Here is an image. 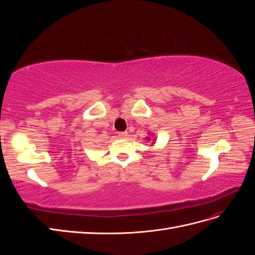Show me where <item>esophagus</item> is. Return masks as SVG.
Segmentation results:
<instances>
[{"mask_svg":"<svg viewBox=\"0 0 255 255\" xmlns=\"http://www.w3.org/2000/svg\"><path fill=\"white\" fill-rule=\"evenodd\" d=\"M118 136L120 138H127L128 135V132H119L118 133Z\"/></svg>","mask_w":255,"mask_h":255,"instance_id":"obj_1","label":"esophagus"}]
</instances>
